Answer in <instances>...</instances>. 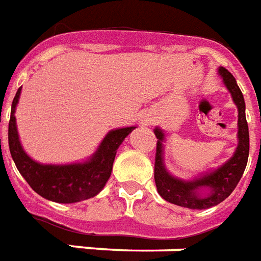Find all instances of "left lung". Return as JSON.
<instances>
[{
    "mask_svg": "<svg viewBox=\"0 0 261 261\" xmlns=\"http://www.w3.org/2000/svg\"><path fill=\"white\" fill-rule=\"evenodd\" d=\"M227 90L231 92L233 103L238 108V146L219 169L206 173L199 178L185 181L171 175L166 170L163 162V142L165 133L156 127L155 136L158 138L155 158V182L158 192L165 200L188 209H209L227 199L238 185L248 163L249 158V128L245 116V99L239 90L237 80L225 67H219Z\"/></svg>",
    "mask_w": 261,
    "mask_h": 261,
    "instance_id": "obj_1",
    "label": "left lung"
}]
</instances>
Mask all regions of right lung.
<instances>
[{"mask_svg": "<svg viewBox=\"0 0 261 261\" xmlns=\"http://www.w3.org/2000/svg\"><path fill=\"white\" fill-rule=\"evenodd\" d=\"M20 91L22 87L17 90L11 108L8 142L13 162L23 178L42 198L57 203H76L99 194L111 177L116 152L136 125L109 131L95 153L87 162L71 165H41L24 152L19 140L15 112Z\"/></svg>", "mask_w": 261, "mask_h": 261, "instance_id": "obj_1", "label": "right lung"}]
</instances>
